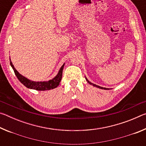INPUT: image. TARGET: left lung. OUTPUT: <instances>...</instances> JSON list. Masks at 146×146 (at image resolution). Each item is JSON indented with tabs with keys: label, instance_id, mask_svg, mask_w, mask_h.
Returning <instances> with one entry per match:
<instances>
[{
	"label": "left lung",
	"instance_id": "1",
	"mask_svg": "<svg viewBox=\"0 0 146 146\" xmlns=\"http://www.w3.org/2000/svg\"><path fill=\"white\" fill-rule=\"evenodd\" d=\"M86 80L88 81V83L89 84H91V85H93V86H95V87H97V88H100V89H102V90H109L108 88H103V87H100V86H97V85H95V84H93V83H91V82H90V81H89L87 78H86Z\"/></svg>",
	"mask_w": 146,
	"mask_h": 146
}]
</instances>
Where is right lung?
I'll list each match as a JSON object with an SVG mask.
<instances>
[{
  "label": "right lung",
  "mask_w": 146,
  "mask_h": 146,
  "mask_svg": "<svg viewBox=\"0 0 146 146\" xmlns=\"http://www.w3.org/2000/svg\"><path fill=\"white\" fill-rule=\"evenodd\" d=\"M10 65L11 66L12 68H13L15 74V75L17 76V78H18L20 82L23 84L24 86H25L26 88L29 89H33V90L38 91H45L52 90V89L56 88L59 85V84L60 82V80H62V71L64 66V64L60 68L57 75H56L55 78L51 79V80L46 81H46H44V82H34V81L29 80V79L24 77L23 75H21V74L15 70L13 64H12L11 62V60Z\"/></svg>",
  "instance_id": "obj_1"
}]
</instances>
